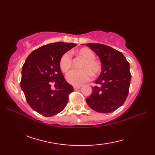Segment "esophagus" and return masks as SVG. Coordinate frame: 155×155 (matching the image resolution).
<instances>
[{
    "label": "esophagus",
    "mask_w": 155,
    "mask_h": 155,
    "mask_svg": "<svg viewBox=\"0 0 155 155\" xmlns=\"http://www.w3.org/2000/svg\"><path fill=\"white\" fill-rule=\"evenodd\" d=\"M81 88L80 86H74V91H77L79 89V88Z\"/></svg>",
    "instance_id": "34e87169"
}]
</instances>
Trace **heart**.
Here are the masks:
<instances>
[{"instance_id":"heart-1","label":"heart","mask_w":155,"mask_h":155,"mask_svg":"<svg viewBox=\"0 0 155 155\" xmlns=\"http://www.w3.org/2000/svg\"><path fill=\"white\" fill-rule=\"evenodd\" d=\"M74 53L83 59L80 65L81 70L72 71L67 74L66 78L69 84L74 86H81L90 81L92 75L97 76L101 73L102 66L99 61L95 59L94 52L88 48H82L76 51ZM72 59L69 53L62 56L60 60V68L64 72H67L71 68Z\"/></svg>"}]
</instances>
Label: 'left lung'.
Segmentation results:
<instances>
[{
	"label": "left lung",
	"instance_id": "left-lung-1",
	"mask_svg": "<svg viewBox=\"0 0 155 155\" xmlns=\"http://www.w3.org/2000/svg\"><path fill=\"white\" fill-rule=\"evenodd\" d=\"M86 45L97 54L102 66L99 77L94 82L101 87H92L93 93L86 101L98 113H111L119 108L128 96L131 78L129 62L122 52L107 45Z\"/></svg>",
	"mask_w": 155,
	"mask_h": 155
}]
</instances>
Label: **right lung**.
<instances>
[{
	"instance_id": "right-lung-1",
	"label": "right lung",
	"mask_w": 155,
	"mask_h": 155,
	"mask_svg": "<svg viewBox=\"0 0 155 155\" xmlns=\"http://www.w3.org/2000/svg\"><path fill=\"white\" fill-rule=\"evenodd\" d=\"M76 46L62 42L44 45L32 51L22 66L21 87L26 99L32 109L45 117L54 116L63 110L69 94L74 91L64 79L60 60ZM51 81L58 86L56 90L51 89Z\"/></svg>"
}]
</instances>
